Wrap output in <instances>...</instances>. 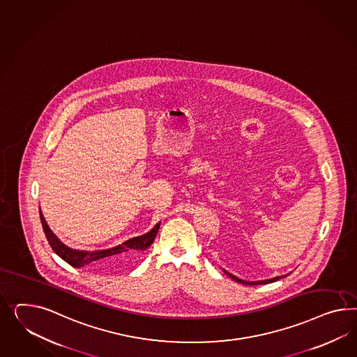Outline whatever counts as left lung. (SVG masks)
Listing matches in <instances>:
<instances>
[{
  "label": "left lung",
  "instance_id": "1",
  "mask_svg": "<svg viewBox=\"0 0 357 357\" xmlns=\"http://www.w3.org/2000/svg\"><path fill=\"white\" fill-rule=\"evenodd\" d=\"M225 274L229 276V278H232L234 282H237V283H241V284L245 285L267 284V283H273V282H276V280H279V279L284 278V276H278V278H273V279H268V280H261V282H245V280H241V279H238V278H236V276L231 275V274H229V273H227V271H225Z\"/></svg>",
  "mask_w": 357,
  "mask_h": 357
}]
</instances>
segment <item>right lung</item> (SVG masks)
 I'll use <instances>...</instances> for the list:
<instances>
[{
	"instance_id": "right-lung-1",
	"label": "right lung",
	"mask_w": 357,
	"mask_h": 357,
	"mask_svg": "<svg viewBox=\"0 0 357 357\" xmlns=\"http://www.w3.org/2000/svg\"><path fill=\"white\" fill-rule=\"evenodd\" d=\"M40 220L43 229L48 243L51 245L53 252L59 257H61L65 262H68L73 267H82V266L91 265L102 268L105 271L112 270H120L125 268L138 258L142 250H146L150 245L153 244L156 234L159 231L160 223L153 227V229L147 234L132 237L130 240L125 241L123 244L119 245L112 249L105 250H95V252H81L74 250L68 248L66 245L62 244L61 241L53 234L48 225L45 223V219L41 214Z\"/></svg>"
}]
</instances>
